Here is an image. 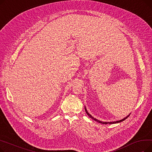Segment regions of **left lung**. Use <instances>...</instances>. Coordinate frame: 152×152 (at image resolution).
<instances>
[{"label": "left lung", "instance_id": "left-lung-1", "mask_svg": "<svg viewBox=\"0 0 152 152\" xmlns=\"http://www.w3.org/2000/svg\"><path fill=\"white\" fill-rule=\"evenodd\" d=\"M85 108V111H86V113L87 114V115H88L91 118H92V119H93L94 121H97V122H99V123H102V124H116V123H120V122H122V121H124L125 119H126V118H128L129 116V115H130V114L127 116H126V118H123V119H121V120H119V121H113V122H103V121H100V120H98V119H95V118H94L93 116H92L89 113H88V111H87V110H86V107H84Z\"/></svg>", "mask_w": 152, "mask_h": 152}]
</instances>
